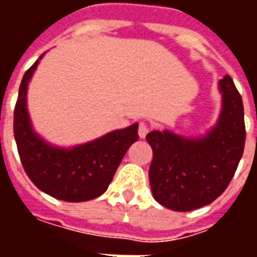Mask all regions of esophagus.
Wrapping results in <instances>:
<instances>
[{
	"mask_svg": "<svg viewBox=\"0 0 257 257\" xmlns=\"http://www.w3.org/2000/svg\"><path fill=\"white\" fill-rule=\"evenodd\" d=\"M149 132H150V126L146 122H140L139 129H138V134H139L140 139H145L146 135L149 134Z\"/></svg>",
	"mask_w": 257,
	"mask_h": 257,
	"instance_id": "1",
	"label": "esophagus"
}]
</instances>
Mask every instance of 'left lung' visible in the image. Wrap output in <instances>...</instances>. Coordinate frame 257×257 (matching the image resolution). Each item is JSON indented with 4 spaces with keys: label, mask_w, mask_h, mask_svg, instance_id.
<instances>
[{
    "label": "left lung",
    "mask_w": 257,
    "mask_h": 257,
    "mask_svg": "<svg viewBox=\"0 0 257 257\" xmlns=\"http://www.w3.org/2000/svg\"><path fill=\"white\" fill-rule=\"evenodd\" d=\"M223 108L217 125L202 139H186L168 131H153L151 191L156 201L189 212L220 197L237 171L245 147L242 97L230 75L220 79Z\"/></svg>",
    "instance_id": "left-lung-1"
}]
</instances>
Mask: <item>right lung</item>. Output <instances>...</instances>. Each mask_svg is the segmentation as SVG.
<instances>
[{
	"mask_svg": "<svg viewBox=\"0 0 257 257\" xmlns=\"http://www.w3.org/2000/svg\"><path fill=\"white\" fill-rule=\"evenodd\" d=\"M40 59L23 75L15 106L14 135L20 162L31 182L53 198L67 202L89 201L101 195L111 183L125 153L139 139V125L114 131L71 150L47 145L33 132L26 108L27 84Z\"/></svg>",
	"mask_w": 257,
	"mask_h": 257,
	"instance_id": "obj_1",
	"label": "right lung"
}]
</instances>
